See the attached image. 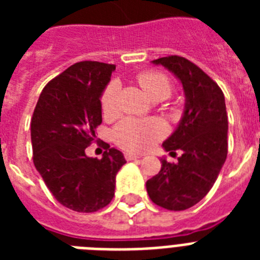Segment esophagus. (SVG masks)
Masks as SVG:
<instances>
[{
	"label": "esophagus",
	"instance_id": "34e87169",
	"mask_svg": "<svg viewBox=\"0 0 260 260\" xmlns=\"http://www.w3.org/2000/svg\"><path fill=\"white\" fill-rule=\"evenodd\" d=\"M125 159L126 160H136V159H140L142 156L140 155H136V154H132V152H125Z\"/></svg>",
	"mask_w": 260,
	"mask_h": 260
}]
</instances>
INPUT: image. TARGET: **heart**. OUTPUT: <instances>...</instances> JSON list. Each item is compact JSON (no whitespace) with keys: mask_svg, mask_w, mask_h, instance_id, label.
<instances>
[{"mask_svg":"<svg viewBox=\"0 0 260 260\" xmlns=\"http://www.w3.org/2000/svg\"><path fill=\"white\" fill-rule=\"evenodd\" d=\"M138 82L152 101L166 100L173 91V85L169 77L159 71H143L138 75ZM118 93H120L118 81H112L104 90L101 95V110L106 117L117 114ZM165 134H166V126L156 118H150V120L125 118L121 122H118L113 129L114 142L124 150L134 151V152L148 150Z\"/></svg>","mask_w":260,"mask_h":260,"instance_id":"heart-1","label":"heart"}]
</instances>
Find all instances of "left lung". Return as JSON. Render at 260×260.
Segmentation results:
<instances>
[{
  "label": "left lung",
  "instance_id": "obj_1",
  "mask_svg": "<svg viewBox=\"0 0 260 260\" xmlns=\"http://www.w3.org/2000/svg\"><path fill=\"white\" fill-rule=\"evenodd\" d=\"M182 83L185 109L163 148L182 155L177 163L162 158V169L146 183L151 201L169 210H185L205 197L228 154V116L221 89L194 63L182 56L152 60Z\"/></svg>",
  "mask_w": 260,
  "mask_h": 260
}]
</instances>
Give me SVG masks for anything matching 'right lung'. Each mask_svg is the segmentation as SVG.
<instances>
[{"mask_svg":"<svg viewBox=\"0 0 260 260\" xmlns=\"http://www.w3.org/2000/svg\"><path fill=\"white\" fill-rule=\"evenodd\" d=\"M114 69L91 60L70 66L47 83L30 120L35 167L58 202L75 212L105 208L126 163L109 144L101 159L85 154L102 122L101 95Z\"/></svg>","mask_w":260,"mask_h":260,"instance_id":"add662e5","label":"right lung"}]
</instances>
